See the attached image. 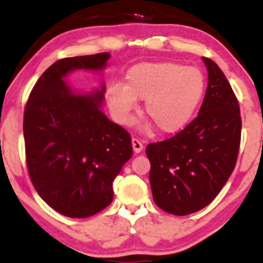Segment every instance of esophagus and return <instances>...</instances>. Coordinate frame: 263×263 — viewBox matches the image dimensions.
Wrapping results in <instances>:
<instances>
[{"label": "esophagus", "instance_id": "esophagus-1", "mask_svg": "<svg viewBox=\"0 0 263 263\" xmlns=\"http://www.w3.org/2000/svg\"><path fill=\"white\" fill-rule=\"evenodd\" d=\"M132 147H134L135 153H140L142 152V149H143V144H142V142L140 140H137V138H132Z\"/></svg>", "mask_w": 263, "mask_h": 263}]
</instances>
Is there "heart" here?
Listing matches in <instances>:
<instances>
[{
    "mask_svg": "<svg viewBox=\"0 0 263 263\" xmlns=\"http://www.w3.org/2000/svg\"><path fill=\"white\" fill-rule=\"evenodd\" d=\"M204 77L197 68L178 63H141L132 66L126 84L108 89L106 99L119 121L127 122L136 101L162 134H174L192 119L204 93Z\"/></svg>",
    "mask_w": 263,
    "mask_h": 263,
    "instance_id": "heart-1",
    "label": "heart"
}]
</instances>
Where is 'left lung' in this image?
<instances>
[{"mask_svg":"<svg viewBox=\"0 0 263 263\" xmlns=\"http://www.w3.org/2000/svg\"><path fill=\"white\" fill-rule=\"evenodd\" d=\"M208 87L198 116L168 140L149 143V182L157 206L188 215L209 205L236 165L241 116L236 95L213 60L203 58Z\"/></svg>","mask_w":263,"mask_h":263,"instance_id":"1","label":"left lung"}]
</instances>
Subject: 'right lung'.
<instances>
[{"mask_svg":"<svg viewBox=\"0 0 263 263\" xmlns=\"http://www.w3.org/2000/svg\"><path fill=\"white\" fill-rule=\"evenodd\" d=\"M108 58L99 53L57 60L25 107L29 178L39 197L69 218H89L111 204L114 179L134 152L128 132L100 111L105 86L77 95L63 80L75 69H102Z\"/></svg>","mask_w":263,"mask_h":263,"instance_id":"add662e5","label":"right lung"}]
</instances>
